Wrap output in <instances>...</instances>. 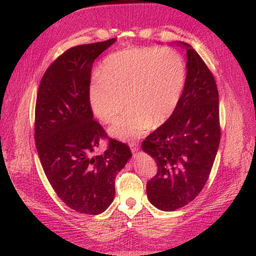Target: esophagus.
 <instances>
[{
	"label": "esophagus",
	"mask_w": 256,
	"mask_h": 256,
	"mask_svg": "<svg viewBox=\"0 0 256 256\" xmlns=\"http://www.w3.org/2000/svg\"><path fill=\"white\" fill-rule=\"evenodd\" d=\"M130 148H131L132 152H136L138 150V142H136V140H131V142L128 143Z\"/></svg>",
	"instance_id": "obj_1"
}]
</instances>
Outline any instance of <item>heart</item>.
I'll return each instance as SVG.
<instances>
[{"label": "heart", "instance_id": "1", "mask_svg": "<svg viewBox=\"0 0 256 256\" xmlns=\"http://www.w3.org/2000/svg\"><path fill=\"white\" fill-rule=\"evenodd\" d=\"M186 82V66L172 48H128L108 55L100 67V77L88 90L92 111L111 123L126 106L110 132L122 140L136 138L165 123L175 110Z\"/></svg>", "mask_w": 256, "mask_h": 256}]
</instances>
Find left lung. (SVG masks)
Masks as SVG:
<instances>
[{"instance_id": "left-lung-1", "label": "left lung", "mask_w": 256, "mask_h": 256, "mask_svg": "<svg viewBox=\"0 0 256 256\" xmlns=\"http://www.w3.org/2000/svg\"><path fill=\"white\" fill-rule=\"evenodd\" d=\"M187 47V76L175 110L142 142L155 160L156 175L146 184L156 208L174 211L188 204L209 179L221 128L219 94L214 74L197 52Z\"/></svg>"}]
</instances>
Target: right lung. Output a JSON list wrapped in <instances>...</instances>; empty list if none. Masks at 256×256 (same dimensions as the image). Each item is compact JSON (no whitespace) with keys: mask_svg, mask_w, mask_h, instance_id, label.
<instances>
[{"mask_svg":"<svg viewBox=\"0 0 256 256\" xmlns=\"http://www.w3.org/2000/svg\"><path fill=\"white\" fill-rule=\"evenodd\" d=\"M116 38L69 48L40 80L35 106V143L42 170L57 196L80 214H99L113 201L116 176L132 156L94 118L88 90L96 58ZM107 150L93 155L100 139Z\"/></svg>","mask_w":256,"mask_h":256,"instance_id":"add662e5","label":"right lung"}]
</instances>
